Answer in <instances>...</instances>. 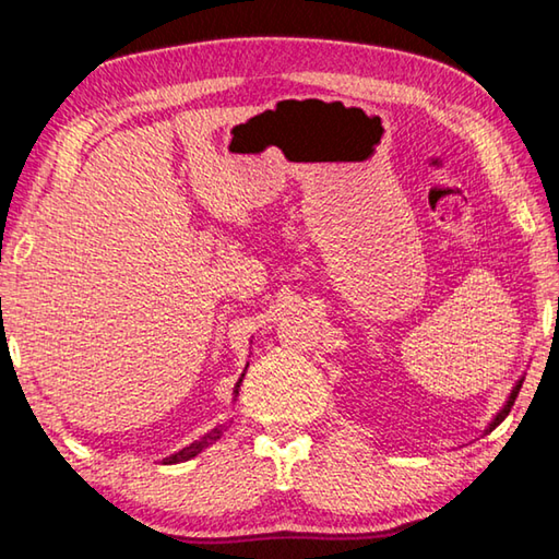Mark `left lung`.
Masks as SVG:
<instances>
[{"instance_id":"left-lung-1","label":"left lung","mask_w":559,"mask_h":559,"mask_svg":"<svg viewBox=\"0 0 559 559\" xmlns=\"http://www.w3.org/2000/svg\"><path fill=\"white\" fill-rule=\"evenodd\" d=\"M557 310H559V298H557ZM523 380H525V377H520V380H518V382L513 384V390H510V394H508V400H506V404H503V406H500V409L496 412V416H493V419H490V421H488V427L484 429V433H488V431H493V429L498 427V424L506 419V416H508V412H510V406H513V402H515V396H518V392H520V386H523Z\"/></svg>"}]
</instances>
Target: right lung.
I'll list each match as a JSON object with an SVG mask.
<instances>
[{
	"label": "right lung",
	"instance_id": "right-lung-1",
	"mask_svg": "<svg viewBox=\"0 0 559 559\" xmlns=\"http://www.w3.org/2000/svg\"><path fill=\"white\" fill-rule=\"evenodd\" d=\"M249 367V365H246ZM243 377H246V370L241 372V377H239V382L234 384V400L231 402H236V396H239V386H241V382H243ZM229 421V419H226ZM226 427H229V424H216V427L212 429V431H206L202 439H197V441H192L189 443V447H185L182 451H177V453H173V456H167V459H163L165 463H182V461H189V459H194V456H200V453L206 449V447H212V443H216L222 439V433L226 431Z\"/></svg>",
	"mask_w": 559,
	"mask_h": 559
}]
</instances>
